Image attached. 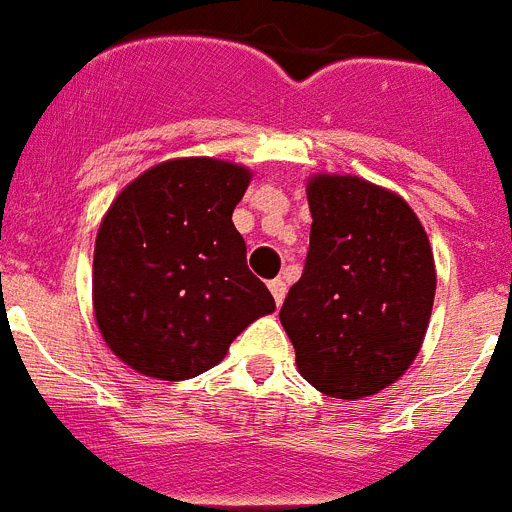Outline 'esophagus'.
I'll list each match as a JSON object with an SVG mask.
<instances>
[{
  "mask_svg": "<svg viewBox=\"0 0 512 512\" xmlns=\"http://www.w3.org/2000/svg\"><path fill=\"white\" fill-rule=\"evenodd\" d=\"M270 294H273V299H276V304H281L283 299H286V281L283 278H273V281L268 283Z\"/></svg>",
  "mask_w": 512,
  "mask_h": 512,
  "instance_id": "obj_1",
  "label": "esophagus"
}]
</instances>
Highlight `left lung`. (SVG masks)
I'll return each mask as SVG.
<instances>
[{
  "instance_id": "obj_1",
  "label": "left lung",
  "mask_w": 512,
  "mask_h": 512,
  "mask_svg": "<svg viewBox=\"0 0 512 512\" xmlns=\"http://www.w3.org/2000/svg\"><path fill=\"white\" fill-rule=\"evenodd\" d=\"M309 249L281 322L309 385L364 398L409 369L435 302V260L414 210L356 176L307 184Z\"/></svg>"
}]
</instances>
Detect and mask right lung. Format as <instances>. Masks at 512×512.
<instances>
[{
	"label": "right lung",
	"mask_w": 512,
	"mask_h": 512,
	"mask_svg": "<svg viewBox=\"0 0 512 512\" xmlns=\"http://www.w3.org/2000/svg\"><path fill=\"white\" fill-rule=\"evenodd\" d=\"M249 171L213 158L158 163L103 218L93 307L109 349L158 380H190L276 302L247 268L231 213Z\"/></svg>",
	"instance_id": "1"
}]
</instances>
